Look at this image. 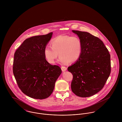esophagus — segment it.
Returning a JSON list of instances; mask_svg holds the SVG:
<instances>
[{"label": "esophagus", "mask_w": 122, "mask_h": 122, "mask_svg": "<svg viewBox=\"0 0 122 122\" xmlns=\"http://www.w3.org/2000/svg\"><path fill=\"white\" fill-rule=\"evenodd\" d=\"M61 70H62V71H66V70H67V68L65 67H64V66H62L61 67Z\"/></svg>", "instance_id": "1"}]
</instances>
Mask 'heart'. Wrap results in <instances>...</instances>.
<instances>
[{
    "instance_id": "obj_1",
    "label": "heart",
    "mask_w": 122,
    "mask_h": 122,
    "mask_svg": "<svg viewBox=\"0 0 122 122\" xmlns=\"http://www.w3.org/2000/svg\"><path fill=\"white\" fill-rule=\"evenodd\" d=\"M51 44V46H46L44 51L45 58L50 64L55 63L59 54V61L64 65L77 61L81 55L82 43L77 36L59 35L52 39Z\"/></svg>"
}]
</instances>
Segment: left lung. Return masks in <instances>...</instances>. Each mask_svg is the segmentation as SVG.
Wrapping results in <instances>:
<instances>
[{
  "label": "left lung",
  "mask_w": 122,
  "mask_h": 122,
  "mask_svg": "<svg viewBox=\"0 0 122 122\" xmlns=\"http://www.w3.org/2000/svg\"><path fill=\"white\" fill-rule=\"evenodd\" d=\"M80 38L82 52L68 68L73 75L71 88L80 97L92 96L104 87L111 72L110 55L103 42L87 32L72 30Z\"/></svg>",
  "instance_id": "left-lung-1"
}]
</instances>
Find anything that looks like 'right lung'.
<instances>
[{
    "mask_svg": "<svg viewBox=\"0 0 122 122\" xmlns=\"http://www.w3.org/2000/svg\"><path fill=\"white\" fill-rule=\"evenodd\" d=\"M52 35L50 32L26 39L14 54L13 70L18 86L23 93L33 99L49 97L61 73V68L49 63L44 55Z\"/></svg>",
    "mask_w": 122,
    "mask_h": 122,
    "instance_id": "1",
    "label": "right lung"
}]
</instances>
